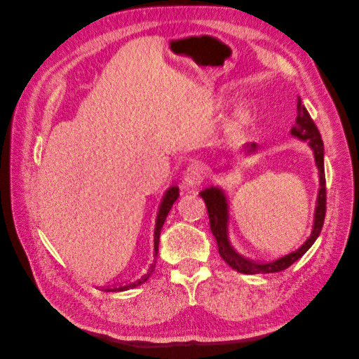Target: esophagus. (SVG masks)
<instances>
[{
	"mask_svg": "<svg viewBox=\"0 0 359 359\" xmlns=\"http://www.w3.org/2000/svg\"><path fill=\"white\" fill-rule=\"evenodd\" d=\"M201 181H202V169H201V166H191L186 172H184L182 184L187 189H193V187L199 186Z\"/></svg>",
	"mask_w": 359,
	"mask_h": 359,
	"instance_id": "1",
	"label": "esophagus"
}]
</instances>
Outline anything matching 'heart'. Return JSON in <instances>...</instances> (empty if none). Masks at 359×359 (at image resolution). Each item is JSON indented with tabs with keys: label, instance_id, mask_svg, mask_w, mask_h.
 I'll return each mask as SVG.
<instances>
[{
	"label": "heart",
	"instance_id": "b5f03b06",
	"mask_svg": "<svg viewBox=\"0 0 359 359\" xmlns=\"http://www.w3.org/2000/svg\"><path fill=\"white\" fill-rule=\"evenodd\" d=\"M253 109L250 104H244L241 107H238L232 118L229 119V123L226 126V133L229 136H236L243 133L244 130L253 123Z\"/></svg>",
	"mask_w": 359,
	"mask_h": 359
}]
</instances>
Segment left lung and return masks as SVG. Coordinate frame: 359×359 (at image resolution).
Listing matches in <instances>:
<instances>
[{"mask_svg":"<svg viewBox=\"0 0 359 359\" xmlns=\"http://www.w3.org/2000/svg\"><path fill=\"white\" fill-rule=\"evenodd\" d=\"M290 135L297 137L302 142H307L310 149L313 151L314 165L319 172V191L316 199V208H314L313 215V227L311 233L299 248L295 252L287 253L286 256H281L276 260H269V262H256L248 257H244L235 250L229 238V201H227L226 191L222 187H208L202 190L199 194L206 203V210L210 215V226L211 232L215 236L217 247H219V253L223 257L224 262L236 269L238 273L243 274H268V273H278L289 268L293 262L307 252V250L318 240L320 235L323 220H325V208H327V190H325V168H323V142L316 124L313 123L310 114L307 112L306 106L302 104L301 99L298 97V116L295 119V126L290 128ZM243 151L245 156H252L257 151V145L245 144ZM229 166H224L222 170L227 169ZM220 170V169H219Z\"/></svg>","mask_w":359,"mask_h":359,"instance_id":"1","label":"left lung"}]
</instances>
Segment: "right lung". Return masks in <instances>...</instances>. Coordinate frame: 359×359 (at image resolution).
Instances as JSON below:
<instances>
[{
    "instance_id": "1",
    "label": "right lung",
    "mask_w": 359,
    "mask_h": 359,
    "mask_svg": "<svg viewBox=\"0 0 359 359\" xmlns=\"http://www.w3.org/2000/svg\"><path fill=\"white\" fill-rule=\"evenodd\" d=\"M178 196H180V189L177 186H172L165 191V194H163V198L160 201V206H158V211H157V219H156V227H154V260H153V264L149 265L147 273L140 278L135 280L133 283L118 286V287L104 289V292H123V290H128V289H135L142 283H145V281L149 278V276L153 274V271L156 268V260H157V256H158V240H160L161 227H163V224H165V220H166V217H168V214L172 208V205H173V202L178 199Z\"/></svg>"
}]
</instances>
